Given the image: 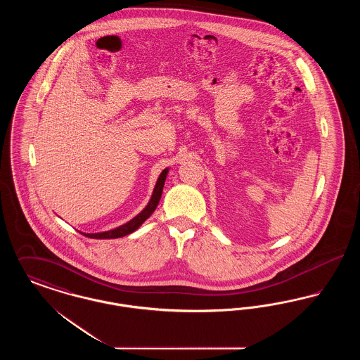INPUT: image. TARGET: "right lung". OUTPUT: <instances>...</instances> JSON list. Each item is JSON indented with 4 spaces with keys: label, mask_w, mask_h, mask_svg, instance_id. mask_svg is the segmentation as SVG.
<instances>
[{
    "label": "right lung",
    "mask_w": 360,
    "mask_h": 360,
    "mask_svg": "<svg viewBox=\"0 0 360 360\" xmlns=\"http://www.w3.org/2000/svg\"><path fill=\"white\" fill-rule=\"evenodd\" d=\"M167 172H169V169H165L162 174L159 175L158 182L155 185L153 197H151L148 205L146 206L144 210H141L136 217H134L131 221L121 225L116 229H112V231H106V232H101V233H82V235H85L86 238H90V239H117V238H122V236H127V235L135 232L137 228L154 213L156 206L160 201V197H162V191H163Z\"/></svg>",
    "instance_id": "1"
}]
</instances>
